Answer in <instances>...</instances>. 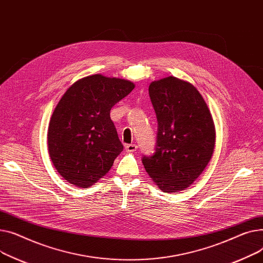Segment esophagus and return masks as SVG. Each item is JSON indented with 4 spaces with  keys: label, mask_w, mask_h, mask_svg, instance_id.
I'll use <instances>...</instances> for the list:
<instances>
[{
    "label": "esophagus",
    "mask_w": 263,
    "mask_h": 263,
    "mask_svg": "<svg viewBox=\"0 0 263 263\" xmlns=\"http://www.w3.org/2000/svg\"><path fill=\"white\" fill-rule=\"evenodd\" d=\"M137 145L136 144H126L125 145V151L128 152V153H133L135 151H137Z\"/></svg>",
    "instance_id": "1"
}]
</instances>
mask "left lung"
Instances as JSON below:
<instances>
[{"instance_id": "1", "label": "left lung", "mask_w": 263, "mask_h": 263, "mask_svg": "<svg viewBox=\"0 0 263 263\" xmlns=\"http://www.w3.org/2000/svg\"><path fill=\"white\" fill-rule=\"evenodd\" d=\"M148 93L158 122L157 143L142 163L163 192L184 190L213 154L215 128L209 108L193 85L174 76L151 83Z\"/></svg>"}]
</instances>
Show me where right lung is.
I'll return each instance as SVG.
<instances>
[{"label":"right lung","instance_id":"right-lung-1","mask_svg":"<svg viewBox=\"0 0 263 263\" xmlns=\"http://www.w3.org/2000/svg\"><path fill=\"white\" fill-rule=\"evenodd\" d=\"M135 85L95 74L75 82L50 120L48 147L57 172L80 188L96 183L123 151L110 110Z\"/></svg>","mask_w":263,"mask_h":263}]
</instances>
